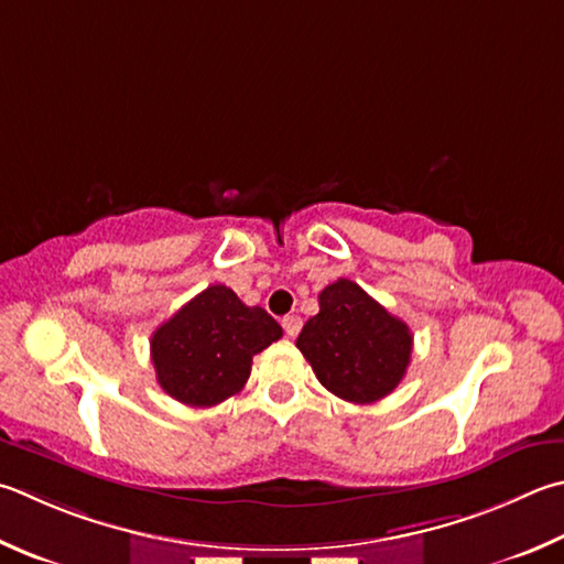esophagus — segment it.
I'll list each match as a JSON object with an SVG mask.
<instances>
[{"label":"esophagus","instance_id":"esophagus-1","mask_svg":"<svg viewBox=\"0 0 564 564\" xmlns=\"http://www.w3.org/2000/svg\"><path fill=\"white\" fill-rule=\"evenodd\" d=\"M281 325H283V330H285V335L289 337H295L301 333V327H303V321L299 315H285L283 321H281Z\"/></svg>","mask_w":564,"mask_h":564}]
</instances>
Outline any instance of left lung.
Instances as JSON below:
<instances>
[{"label":"left lung","instance_id":"left-lung-1","mask_svg":"<svg viewBox=\"0 0 564 564\" xmlns=\"http://www.w3.org/2000/svg\"><path fill=\"white\" fill-rule=\"evenodd\" d=\"M317 303L295 347L327 392L352 404L394 392L412 360L409 325L347 279L325 285Z\"/></svg>","mask_w":564,"mask_h":564}]
</instances>
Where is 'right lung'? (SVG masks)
Here are the masks:
<instances>
[{"label":"right lung","mask_w":564,"mask_h":564,"mask_svg":"<svg viewBox=\"0 0 564 564\" xmlns=\"http://www.w3.org/2000/svg\"><path fill=\"white\" fill-rule=\"evenodd\" d=\"M283 335L259 305L227 285H209L162 323L150 340L160 387L187 406H214L241 392L253 355Z\"/></svg>","instance_id":"add662e5"}]
</instances>
